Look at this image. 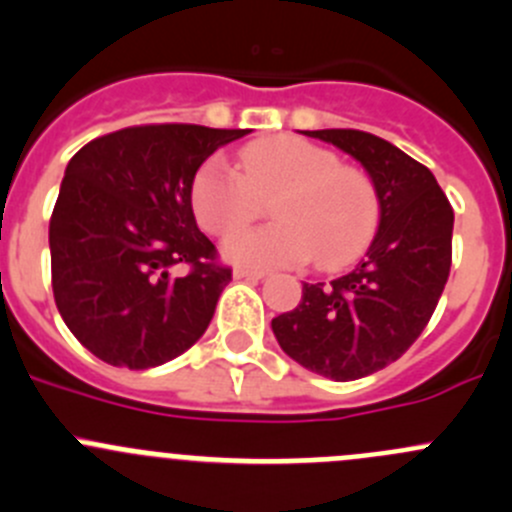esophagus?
I'll return each mask as SVG.
<instances>
[{
    "instance_id": "obj_1",
    "label": "esophagus",
    "mask_w": 512,
    "mask_h": 512,
    "mask_svg": "<svg viewBox=\"0 0 512 512\" xmlns=\"http://www.w3.org/2000/svg\"><path fill=\"white\" fill-rule=\"evenodd\" d=\"M265 277V272H257V270H245V267H237L235 270V280H247V282H257Z\"/></svg>"
}]
</instances>
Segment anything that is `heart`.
I'll return each instance as SVG.
<instances>
[{"label":"heart","mask_w":512,"mask_h":512,"mask_svg":"<svg viewBox=\"0 0 512 512\" xmlns=\"http://www.w3.org/2000/svg\"><path fill=\"white\" fill-rule=\"evenodd\" d=\"M270 197L277 225L242 232L222 247L235 265L270 270L317 257L320 267L337 270L357 260L377 230L380 200L370 177L295 135L250 142L237 155V167L207 157L190 182L197 225L220 237L250 225Z\"/></svg>","instance_id":"1"}]
</instances>
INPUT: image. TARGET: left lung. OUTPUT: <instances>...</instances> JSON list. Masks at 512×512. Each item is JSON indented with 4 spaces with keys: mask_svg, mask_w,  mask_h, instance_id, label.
Here are the masks:
<instances>
[{
    "mask_svg": "<svg viewBox=\"0 0 512 512\" xmlns=\"http://www.w3.org/2000/svg\"><path fill=\"white\" fill-rule=\"evenodd\" d=\"M340 147L370 175L380 227L365 260L332 282L302 285L295 310L272 320L282 350L335 382L388 367L420 337L453 262V207L433 172L360 130L305 132Z\"/></svg>",
    "mask_w": 512,
    "mask_h": 512,
    "instance_id": "8db88e82",
    "label": "left lung"
}]
</instances>
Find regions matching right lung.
<instances>
[{"mask_svg":"<svg viewBox=\"0 0 512 512\" xmlns=\"http://www.w3.org/2000/svg\"><path fill=\"white\" fill-rule=\"evenodd\" d=\"M247 132L140 124L69 160L49 220L54 302L107 365L157 367L205 335L232 270L197 227L190 182Z\"/></svg>","mask_w":512,"mask_h":512,"instance_id":"right-lung-1","label":"right lung"}]
</instances>
